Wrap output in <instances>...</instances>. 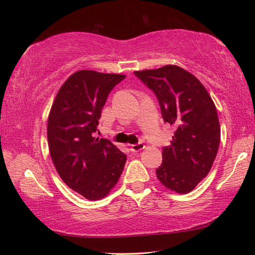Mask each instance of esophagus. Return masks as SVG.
Wrapping results in <instances>:
<instances>
[{"mask_svg":"<svg viewBox=\"0 0 255 255\" xmlns=\"http://www.w3.org/2000/svg\"><path fill=\"white\" fill-rule=\"evenodd\" d=\"M144 147H145L144 144L138 143V144H135V145H131L130 146V150H131V152L135 153V152H139V150L144 149Z\"/></svg>","mask_w":255,"mask_h":255,"instance_id":"obj_1","label":"esophagus"}]
</instances>
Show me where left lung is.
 I'll return each mask as SVG.
<instances>
[{
  "label": "left lung",
  "instance_id": "8db88e82",
  "mask_svg": "<svg viewBox=\"0 0 255 255\" xmlns=\"http://www.w3.org/2000/svg\"><path fill=\"white\" fill-rule=\"evenodd\" d=\"M156 96L164 123L175 127L171 144L163 147L156 170L164 187L188 193L206 178L221 141L215 103L200 81L176 65L135 72Z\"/></svg>",
  "mask_w": 255,
  "mask_h": 255
}]
</instances>
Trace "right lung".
<instances>
[{
	"label": "right lung",
	"instance_id": "1",
	"mask_svg": "<svg viewBox=\"0 0 255 255\" xmlns=\"http://www.w3.org/2000/svg\"><path fill=\"white\" fill-rule=\"evenodd\" d=\"M126 75L75 72L51 106L47 137L60 179L89 200L105 198L123 173L126 154L110 140L93 137L111 90Z\"/></svg>",
	"mask_w": 255,
	"mask_h": 255
}]
</instances>
